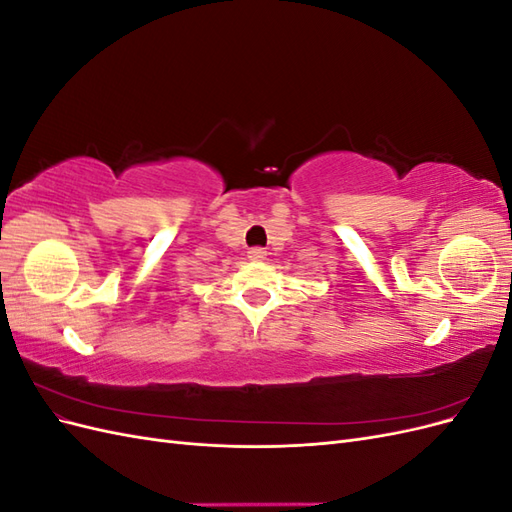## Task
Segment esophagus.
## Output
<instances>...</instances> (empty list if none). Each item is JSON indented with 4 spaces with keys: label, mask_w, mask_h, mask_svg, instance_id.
<instances>
[{
    "label": "esophagus",
    "mask_w": 512,
    "mask_h": 512,
    "mask_svg": "<svg viewBox=\"0 0 512 512\" xmlns=\"http://www.w3.org/2000/svg\"><path fill=\"white\" fill-rule=\"evenodd\" d=\"M247 258H250L252 262H262V260L267 258V252L262 250V247H252V250L247 252Z\"/></svg>",
    "instance_id": "esophagus-1"
}]
</instances>
